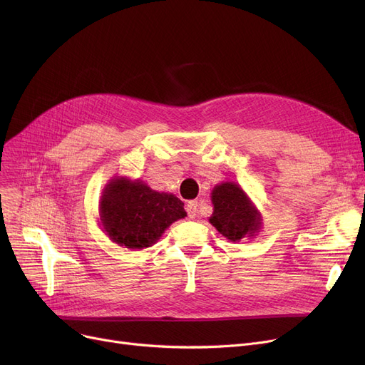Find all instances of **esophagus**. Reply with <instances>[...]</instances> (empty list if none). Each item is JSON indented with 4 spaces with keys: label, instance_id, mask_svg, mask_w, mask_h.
<instances>
[{
    "label": "esophagus",
    "instance_id": "esophagus-1",
    "mask_svg": "<svg viewBox=\"0 0 365 365\" xmlns=\"http://www.w3.org/2000/svg\"><path fill=\"white\" fill-rule=\"evenodd\" d=\"M186 212L190 219H195L198 215V202L197 201H189L186 204Z\"/></svg>",
    "mask_w": 365,
    "mask_h": 365
}]
</instances>
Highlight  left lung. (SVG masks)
<instances>
[{
    "label": "left lung",
    "instance_id": "1",
    "mask_svg": "<svg viewBox=\"0 0 365 365\" xmlns=\"http://www.w3.org/2000/svg\"><path fill=\"white\" fill-rule=\"evenodd\" d=\"M212 202L213 215L208 220L229 241L253 238L259 232L262 216L240 185L223 182L215 186Z\"/></svg>",
    "mask_w": 365,
    "mask_h": 365
}]
</instances>
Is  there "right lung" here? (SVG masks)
I'll return each instance as SVG.
<instances>
[{
	"label": "right lung",
	"instance_id": "obj_1",
	"mask_svg": "<svg viewBox=\"0 0 365 365\" xmlns=\"http://www.w3.org/2000/svg\"><path fill=\"white\" fill-rule=\"evenodd\" d=\"M99 208L106 235L131 250L155 244L173 222L186 216L178 197L127 178H115L106 185Z\"/></svg>",
	"mask_w": 365,
	"mask_h": 365
}]
</instances>
